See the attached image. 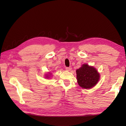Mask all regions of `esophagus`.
Listing matches in <instances>:
<instances>
[{
  "mask_svg": "<svg viewBox=\"0 0 126 126\" xmlns=\"http://www.w3.org/2000/svg\"><path fill=\"white\" fill-rule=\"evenodd\" d=\"M66 69L68 71H70L72 69V68L71 67H66Z\"/></svg>",
  "mask_w": 126,
  "mask_h": 126,
  "instance_id": "1",
  "label": "esophagus"
}]
</instances>
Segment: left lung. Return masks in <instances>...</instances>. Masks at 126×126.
I'll return each instance as SVG.
<instances>
[{"instance_id":"1","label":"left lung","mask_w":126,"mask_h":126,"mask_svg":"<svg viewBox=\"0 0 126 126\" xmlns=\"http://www.w3.org/2000/svg\"><path fill=\"white\" fill-rule=\"evenodd\" d=\"M76 74L78 84L82 88H91L99 80V74L97 70L87 64H83L76 70Z\"/></svg>"}]
</instances>
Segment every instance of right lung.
Returning <instances> with one entry per match:
<instances>
[{"instance_id": "right-lung-1", "label": "right lung", "mask_w": 126, "mask_h": 126, "mask_svg": "<svg viewBox=\"0 0 126 126\" xmlns=\"http://www.w3.org/2000/svg\"><path fill=\"white\" fill-rule=\"evenodd\" d=\"M47 77H48V76H47Z\"/></svg>"}]
</instances>
